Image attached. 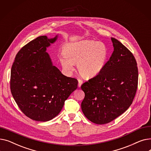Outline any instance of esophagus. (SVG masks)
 I'll return each instance as SVG.
<instances>
[{"mask_svg": "<svg viewBox=\"0 0 151 151\" xmlns=\"http://www.w3.org/2000/svg\"><path fill=\"white\" fill-rule=\"evenodd\" d=\"M83 83V81L81 80H80V79H78V87L79 88H80Z\"/></svg>", "mask_w": 151, "mask_h": 151, "instance_id": "obj_1", "label": "esophagus"}]
</instances>
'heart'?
I'll return each mask as SVG.
<instances>
[{"label": "heart", "mask_w": 151, "mask_h": 151, "mask_svg": "<svg viewBox=\"0 0 151 151\" xmlns=\"http://www.w3.org/2000/svg\"><path fill=\"white\" fill-rule=\"evenodd\" d=\"M60 60L66 71H72L76 63L78 72L84 78L98 75L105 68L109 57L106 45L100 42L83 40L67 45Z\"/></svg>", "instance_id": "heart-1"}]
</instances>
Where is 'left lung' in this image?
Returning <instances> with one entry per match:
<instances>
[{
    "instance_id": "left-lung-1",
    "label": "left lung",
    "mask_w": 151,
    "mask_h": 151,
    "mask_svg": "<svg viewBox=\"0 0 151 151\" xmlns=\"http://www.w3.org/2000/svg\"><path fill=\"white\" fill-rule=\"evenodd\" d=\"M114 51L101 72L83 83L84 116L97 124L111 122L132 105L138 87V70L133 54L114 38Z\"/></svg>"
}]
</instances>
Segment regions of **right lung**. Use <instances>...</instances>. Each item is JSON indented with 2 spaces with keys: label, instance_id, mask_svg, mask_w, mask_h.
Returning a JSON list of instances; mask_svg holds the SVG:
<instances>
[{
  "label": "right lung",
  "instance_id": "1",
  "mask_svg": "<svg viewBox=\"0 0 151 151\" xmlns=\"http://www.w3.org/2000/svg\"><path fill=\"white\" fill-rule=\"evenodd\" d=\"M40 36L17 53L11 70L10 89L21 111L31 119L48 121L58 116L78 88L76 79L52 65L46 48L58 39Z\"/></svg>",
  "mask_w": 151,
  "mask_h": 151
}]
</instances>
